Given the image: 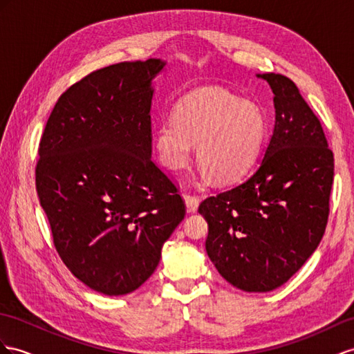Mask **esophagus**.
<instances>
[{"label":"esophagus","instance_id":"34e87169","mask_svg":"<svg viewBox=\"0 0 354 354\" xmlns=\"http://www.w3.org/2000/svg\"><path fill=\"white\" fill-rule=\"evenodd\" d=\"M185 205L188 207L189 212H196L197 207H198V197L197 196H193V194H185Z\"/></svg>","mask_w":354,"mask_h":354}]
</instances>
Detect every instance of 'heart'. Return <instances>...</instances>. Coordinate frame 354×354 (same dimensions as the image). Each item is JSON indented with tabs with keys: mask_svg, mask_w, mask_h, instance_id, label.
Returning a JSON list of instances; mask_svg holds the SVG:
<instances>
[{
	"mask_svg": "<svg viewBox=\"0 0 354 354\" xmlns=\"http://www.w3.org/2000/svg\"><path fill=\"white\" fill-rule=\"evenodd\" d=\"M268 134L263 111L229 91L207 86L176 104L153 133V147L167 169H184L196 156L206 175L221 183L241 178L256 161Z\"/></svg>",
	"mask_w": 354,
	"mask_h": 354,
	"instance_id": "obj_1",
	"label": "heart"
}]
</instances>
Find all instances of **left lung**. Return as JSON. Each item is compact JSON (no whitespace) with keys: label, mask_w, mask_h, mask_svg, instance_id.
Masks as SVG:
<instances>
[{"label":"left lung","mask_w":354,"mask_h":354,"mask_svg":"<svg viewBox=\"0 0 354 354\" xmlns=\"http://www.w3.org/2000/svg\"><path fill=\"white\" fill-rule=\"evenodd\" d=\"M270 85L275 129L254 174L198 206L209 225L207 256L245 292H270L292 278L319 245L329 218L333 152L292 79Z\"/></svg>","instance_id":"left-lung-1"}]
</instances>
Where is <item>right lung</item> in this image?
Masks as SVG:
<instances>
[{"instance_id": "right-lung-1", "label": "right lung", "mask_w": 354, "mask_h": 354, "mask_svg": "<svg viewBox=\"0 0 354 354\" xmlns=\"http://www.w3.org/2000/svg\"><path fill=\"white\" fill-rule=\"evenodd\" d=\"M165 62L98 68L62 93L44 127L35 188L53 245L107 296L139 288L185 216L179 187L151 158V82Z\"/></svg>"}]
</instances>
